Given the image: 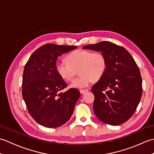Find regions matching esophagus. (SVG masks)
<instances>
[{"mask_svg": "<svg viewBox=\"0 0 154 154\" xmlns=\"http://www.w3.org/2000/svg\"><path fill=\"white\" fill-rule=\"evenodd\" d=\"M87 91H89V90L88 89H81V90H80V93H81V94H84V93H87Z\"/></svg>", "mask_w": 154, "mask_h": 154, "instance_id": "obj_1", "label": "esophagus"}]
</instances>
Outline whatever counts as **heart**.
Segmentation results:
<instances>
[{
  "label": "heart",
  "instance_id": "1",
  "mask_svg": "<svg viewBox=\"0 0 154 154\" xmlns=\"http://www.w3.org/2000/svg\"><path fill=\"white\" fill-rule=\"evenodd\" d=\"M67 63L57 62L55 71L61 79L71 81L79 71L80 77L75 79L71 87L83 89L93 81H99L107 69V60L102 52L77 50L73 51L65 57Z\"/></svg>",
  "mask_w": 154,
  "mask_h": 154
}]
</instances>
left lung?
Masks as SVG:
<instances>
[{
    "instance_id": "left-lung-1",
    "label": "left lung",
    "mask_w": 154,
    "mask_h": 154,
    "mask_svg": "<svg viewBox=\"0 0 154 154\" xmlns=\"http://www.w3.org/2000/svg\"><path fill=\"white\" fill-rule=\"evenodd\" d=\"M83 49L101 51L107 60L105 73L91 89L96 116L112 126L126 122L135 112L142 94V77L134 60L125 48L107 41Z\"/></svg>"
}]
</instances>
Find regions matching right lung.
Instances as JSON below:
<instances>
[{
    "instance_id": "1",
    "label": "right lung",
    "mask_w": 154,
    "mask_h": 154,
    "mask_svg": "<svg viewBox=\"0 0 154 154\" xmlns=\"http://www.w3.org/2000/svg\"><path fill=\"white\" fill-rule=\"evenodd\" d=\"M77 46L47 44L37 49L25 65L22 97L29 113L40 125L57 128L66 123L80 97L79 91L67 87L55 71L58 57Z\"/></svg>"
}]
</instances>
